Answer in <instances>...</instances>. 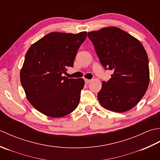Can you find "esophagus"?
Returning <instances> with one entry per match:
<instances>
[{
    "mask_svg": "<svg viewBox=\"0 0 160 160\" xmlns=\"http://www.w3.org/2000/svg\"><path fill=\"white\" fill-rule=\"evenodd\" d=\"M84 82H85L86 84H89L91 82V80H88V79H84Z\"/></svg>",
    "mask_w": 160,
    "mask_h": 160,
    "instance_id": "34e87169",
    "label": "esophagus"
}]
</instances>
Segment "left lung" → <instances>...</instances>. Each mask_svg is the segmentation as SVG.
<instances>
[{
  "mask_svg": "<svg viewBox=\"0 0 160 160\" xmlns=\"http://www.w3.org/2000/svg\"><path fill=\"white\" fill-rule=\"evenodd\" d=\"M104 69L113 73L102 82L98 98L112 111L131 109L144 96L149 84L147 52L142 43L120 28H103L87 34Z\"/></svg>",
  "mask_w": 160,
  "mask_h": 160,
  "instance_id": "obj_1",
  "label": "left lung"
}]
</instances>
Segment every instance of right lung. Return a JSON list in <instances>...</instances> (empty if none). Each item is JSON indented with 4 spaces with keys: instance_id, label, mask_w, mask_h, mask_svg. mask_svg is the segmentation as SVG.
<instances>
[{
    "instance_id": "obj_1",
    "label": "right lung",
    "mask_w": 160,
    "mask_h": 160,
    "mask_svg": "<svg viewBox=\"0 0 160 160\" xmlns=\"http://www.w3.org/2000/svg\"><path fill=\"white\" fill-rule=\"evenodd\" d=\"M86 37V32H53L29 47L20 71V82L28 101L40 113L61 118L78 106L84 81L69 79L62 74L67 67H73Z\"/></svg>"
}]
</instances>
